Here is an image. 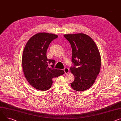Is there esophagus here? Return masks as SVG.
Instances as JSON below:
<instances>
[{
	"label": "esophagus",
	"mask_w": 121,
	"mask_h": 121,
	"mask_svg": "<svg viewBox=\"0 0 121 121\" xmlns=\"http://www.w3.org/2000/svg\"><path fill=\"white\" fill-rule=\"evenodd\" d=\"M64 71H65V74H68L69 72V69L67 67H65L64 69Z\"/></svg>",
	"instance_id": "esophagus-1"
}]
</instances>
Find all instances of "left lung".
Segmentation results:
<instances>
[{"label":"left lung","mask_w":121,"mask_h":121,"mask_svg":"<svg viewBox=\"0 0 121 121\" xmlns=\"http://www.w3.org/2000/svg\"><path fill=\"white\" fill-rule=\"evenodd\" d=\"M63 36L72 48V61L74 66L70 70L75 80L71 83V86L77 91L86 90L94 84L100 71L101 58L98 48L86 34H65Z\"/></svg>","instance_id":"1"}]
</instances>
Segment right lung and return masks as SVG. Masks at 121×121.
I'll return each mask as SVG.
<instances>
[{"mask_svg":"<svg viewBox=\"0 0 121 121\" xmlns=\"http://www.w3.org/2000/svg\"><path fill=\"white\" fill-rule=\"evenodd\" d=\"M58 35L47 33H39L32 36L26 44L22 56L24 76L35 88L45 91L51 87L54 78L65 74L62 70L54 69L55 60H48L46 51L51 42ZM51 63L52 67L48 65Z\"/></svg>","mask_w":121,"mask_h":121,"instance_id":"add662e5","label":"right lung"}]
</instances>
